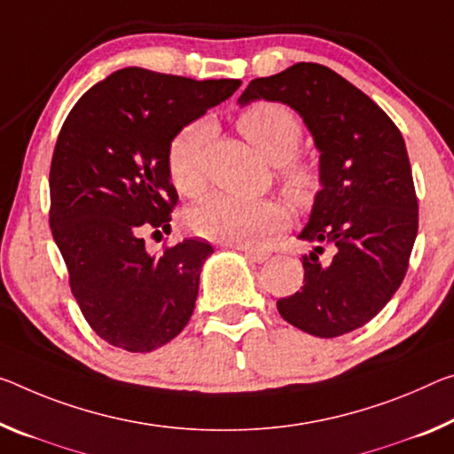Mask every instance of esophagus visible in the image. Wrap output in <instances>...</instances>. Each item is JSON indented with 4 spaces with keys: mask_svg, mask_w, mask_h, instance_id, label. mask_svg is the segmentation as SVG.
I'll return each mask as SVG.
<instances>
[{
    "mask_svg": "<svg viewBox=\"0 0 454 454\" xmlns=\"http://www.w3.org/2000/svg\"><path fill=\"white\" fill-rule=\"evenodd\" d=\"M239 250L240 253L248 258V261H253V262H264V261H269V253H261V250H253V248H244V247H239Z\"/></svg>",
    "mask_w": 454,
    "mask_h": 454,
    "instance_id": "obj_1",
    "label": "esophagus"
}]
</instances>
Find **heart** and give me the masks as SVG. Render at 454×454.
<instances>
[{
	"mask_svg": "<svg viewBox=\"0 0 454 454\" xmlns=\"http://www.w3.org/2000/svg\"><path fill=\"white\" fill-rule=\"evenodd\" d=\"M239 131L253 143L270 163L280 165V179L299 206H309L321 185L315 165L293 161L303 139V125L289 106L278 103H254L239 114ZM210 125L204 121L179 131L168 149L171 184L184 196L196 198L206 185L204 149ZM190 226L214 242L253 248L262 247L272 236L291 224V214L283 201L272 198H242L214 193L190 212Z\"/></svg>",
	"mask_w": 454,
	"mask_h": 454,
	"instance_id": "1",
	"label": "heart"
}]
</instances>
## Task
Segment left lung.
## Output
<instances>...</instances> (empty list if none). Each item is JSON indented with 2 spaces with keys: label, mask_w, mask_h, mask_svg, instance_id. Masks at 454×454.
Returning a JSON list of instances; mask_svg holds the SVG:
<instances>
[{
  "label": "left lung",
  "mask_w": 454,
  "mask_h": 454,
  "mask_svg": "<svg viewBox=\"0 0 454 454\" xmlns=\"http://www.w3.org/2000/svg\"><path fill=\"white\" fill-rule=\"evenodd\" d=\"M261 98L297 111L321 153V190L299 234L315 248L303 256L301 291L277 309L315 337L349 333L382 311L408 270L419 200L406 143L368 95L321 64L254 78L239 103ZM325 247L332 256L321 262Z\"/></svg>",
  "instance_id": "1"
}]
</instances>
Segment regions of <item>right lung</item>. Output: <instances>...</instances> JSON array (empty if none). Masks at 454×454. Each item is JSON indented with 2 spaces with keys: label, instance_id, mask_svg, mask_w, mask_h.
Returning <instances> with one entry per match:
<instances>
[{
  "label": "right lung",
  "instance_id": "add662e5",
  "mask_svg": "<svg viewBox=\"0 0 454 454\" xmlns=\"http://www.w3.org/2000/svg\"><path fill=\"white\" fill-rule=\"evenodd\" d=\"M240 84L131 67L86 90L64 121L50 165V228L84 319L114 348L147 354L188 325L214 248L185 239L149 254L141 234L168 230L177 204L169 143Z\"/></svg>",
  "mask_w": 454,
  "mask_h": 454
}]
</instances>
